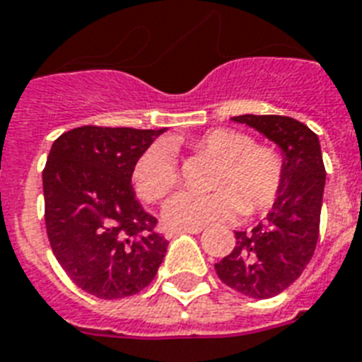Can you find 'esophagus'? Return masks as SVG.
<instances>
[{"label":"esophagus","instance_id":"1","mask_svg":"<svg viewBox=\"0 0 362 362\" xmlns=\"http://www.w3.org/2000/svg\"><path fill=\"white\" fill-rule=\"evenodd\" d=\"M203 231V227L197 226V227H173V229H169L167 231V235L169 237H173V235H182V233H192V235H199V233Z\"/></svg>","mask_w":362,"mask_h":362}]
</instances>
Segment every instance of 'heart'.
Here are the masks:
<instances>
[{"instance_id":"obj_1","label":"heart","mask_w":362,"mask_h":362,"mask_svg":"<svg viewBox=\"0 0 362 362\" xmlns=\"http://www.w3.org/2000/svg\"><path fill=\"white\" fill-rule=\"evenodd\" d=\"M193 148L220 158L210 193L180 192L165 204V220L176 227L226 221L242 209L253 214L276 203L286 180V161L270 144H259L244 131L212 129L199 136ZM180 182L175 148L153 142L133 167V187L146 203H158Z\"/></svg>"}]
</instances>
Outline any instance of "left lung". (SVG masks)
Here are the masks:
<instances>
[{
  "mask_svg": "<svg viewBox=\"0 0 362 362\" xmlns=\"http://www.w3.org/2000/svg\"><path fill=\"white\" fill-rule=\"evenodd\" d=\"M233 120L255 127L281 148L286 180L267 220L250 233L235 231L237 246L214 269L235 291L270 298L286 291L314 257L325 165L320 139L303 122L278 115H242Z\"/></svg>",
  "mask_w": 362,
  "mask_h": 362,
  "instance_id": "obj_1",
  "label": "left lung"
}]
</instances>
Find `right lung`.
I'll return each mask as SVG.
<instances>
[{
    "instance_id": "obj_1",
    "label": "right lung",
    "mask_w": 362,
    "mask_h": 362,
    "mask_svg": "<svg viewBox=\"0 0 362 362\" xmlns=\"http://www.w3.org/2000/svg\"><path fill=\"white\" fill-rule=\"evenodd\" d=\"M163 131L82 125L50 148L42 169L48 242L71 281L93 297L136 295L163 261L169 242L131 187L136 159Z\"/></svg>"
}]
</instances>
